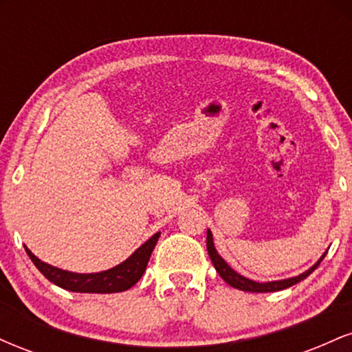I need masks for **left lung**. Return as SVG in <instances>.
I'll use <instances>...</instances> for the list:
<instances>
[{
    "label": "left lung",
    "mask_w": 352,
    "mask_h": 352,
    "mask_svg": "<svg viewBox=\"0 0 352 352\" xmlns=\"http://www.w3.org/2000/svg\"><path fill=\"white\" fill-rule=\"evenodd\" d=\"M207 250H208L210 260H212V263H213V266H215L218 274L223 278V281L228 283V285L233 286V288L241 289V292H248V293H273V292H281V289L289 288V286L296 285V283H300V281L305 280V278H308L309 274L318 268L319 263L322 261V258L326 256V253H328V252H324V254L319 258L316 263L311 266L309 270H306L305 273L298 274V276L286 278V280H278V281L260 283V281L250 280V278L243 276V274L236 273L235 270H233L232 266H230L227 261H225L223 258L218 254L217 248H215V243H213V235H212V232H210V230H207Z\"/></svg>",
    "instance_id": "obj_1"
}]
</instances>
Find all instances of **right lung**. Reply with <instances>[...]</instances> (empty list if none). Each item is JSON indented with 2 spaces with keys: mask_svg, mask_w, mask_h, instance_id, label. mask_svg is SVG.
Segmentation results:
<instances>
[{
  "mask_svg": "<svg viewBox=\"0 0 352 352\" xmlns=\"http://www.w3.org/2000/svg\"><path fill=\"white\" fill-rule=\"evenodd\" d=\"M160 232L148 238L144 245H140L127 260L119 263L114 268L106 270L99 273H72L66 270L56 268V266L44 263L36 254L31 253L28 246H24L28 256L31 258L36 268L41 272L51 283H54L59 288L67 289L74 293H120L132 288L137 281L142 278L147 268L148 258L155 248Z\"/></svg>",
  "mask_w": 352,
  "mask_h": 352,
  "instance_id": "right-lung-1",
  "label": "right lung"
}]
</instances>
